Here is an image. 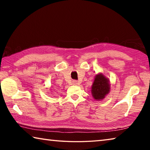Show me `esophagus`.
I'll return each instance as SVG.
<instances>
[{"instance_id": "34e87169", "label": "esophagus", "mask_w": 150, "mask_h": 150, "mask_svg": "<svg viewBox=\"0 0 150 150\" xmlns=\"http://www.w3.org/2000/svg\"><path fill=\"white\" fill-rule=\"evenodd\" d=\"M78 81H75V80H74V81H72V84L73 85H78Z\"/></svg>"}]
</instances>
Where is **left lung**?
Returning a JSON list of instances; mask_svg holds the SVG:
<instances>
[{
	"label": "left lung",
	"mask_w": 150,
	"mask_h": 150,
	"mask_svg": "<svg viewBox=\"0 0 150 150\" xmlns=\"http://www.w3.org/2000/svg\"><path fill=\"white\" fill-rule=\"evenodd\" d=\"M110 91V84L107 78L102 74L96 75L92 85V95L96 100H102Z\"/></svg>",
	"instance_id": "left-lung-1"
}]
</instances>
